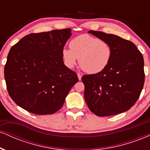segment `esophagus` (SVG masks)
<instances>
[{"mask_svg": "<svg viewBox=\"0 0 150 150\" xmlns=\"http://www.w3.org/2000/svg\"><path fill=\"white\" fill-rule=\"evenodd\" d=\"M77 77H78L79 80H81V78H82V75H81L80 73H77Z\"/></svg>", "mask_w": 150, "mask_h": 150, "instance_id": "1", "label": "esophagus"}]
</instances>
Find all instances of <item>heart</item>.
I'll return each instance as SVG.
<instances>
[{
    "instance_id": "obj_1",
    "label": "heart",
    "mask_w": 150,
    "mask_h": 150,
    "mask_svg": "<svg viewBox=\"0 0 150 150\" xmlns=\"http://www.w3.org/2000/svg\"><path fill=\"white\" fill-rule=\"evenodd\" d=\"M70 49H63L62 58L68 68H73L77 59L82 69L89 74L104 70L110 63L112 51L104 41L89 34H81L70 42Z\"/></svg>"
}]
</instances>
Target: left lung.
Instances as JSON below:
<instances>
[{"label": "left lung", "instance_id": "8db88e82", "mask_svg": "<svg viewBox=\"0 0 150 150\" xmlns=\"http://www.w3.org/2000/svg\"><path fill=\"white\" fill-rule=\"evenodd\" d=\"M109 44L110 63L100 73L85 75V99L98 116H113L128 111L135 104L143 88L144 59L132 42L111 34L88 31Z\"/></svg>", "mask_w": 150, "mask_h": 150}]
</instances>
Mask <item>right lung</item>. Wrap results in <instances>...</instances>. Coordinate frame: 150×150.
I'll return each mask as SVG.
<instances>
[{"label":"right lung","instance_id":"obj_1","mask_svg":"<svg viewBox=\"0 0 150 150\" xmlns=\"http://www.w3.org/2000/svg\"><path fill=\"white\" fill-rule=\"evenodd\" d=\"M71 29L30 34L11 48L4 75L9 95L19 106L38 115L53 114L78 81L66 67L62 51Z\"/></svg>","mask_w":150,"mask_h":150}]
</instances>
